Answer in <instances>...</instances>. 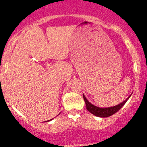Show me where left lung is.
I'll use <instances>...</instances> for the list:
<instances>
[{
  "instance_id": "8db88e82",
  "label": "left lung",
  "mask_w": 147,
  "mask_h": 147,
  "mask_svg": "<svg viewBox=\"0 0 147 147\" xmlns=\"http://www.w3.org/2000/svg\"><path fill=\"white\" fill-rule=\"evenodd\" d=\"M131 96V95L129 96L125 101L122 102L121 103L119 104V105L113 106V107H107V108H102V107H98L95 106V105H92L90 102H89L88 101V99L86 98L85 96L83 94V98L85 102V105H86L87 110L89 111V112L91 113L92 114H93L96 116H98V117H102V118H106L109 117L110 115H113L115 113H117L121 108L124 105V104L127 102V100L129 99V97Z\"/></svg>"
}]
</instances>
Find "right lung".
Returning <instances> with one entry per match:
<instances>
[{"label":"right lung","mask_w":147,"mask_h":147,"mask_svg":"<svg viewBox=\"0 0 147 147\" xmlns=\"http://www.w3.org/2000/svg\"><path fill=\"white\" fill-rule=\"evenodd\" d=\"M51 120H52V119H51ZM51 120H49V121H51Z\"/></svg>","instance_id":"right-lung-1"}]
</instances>
